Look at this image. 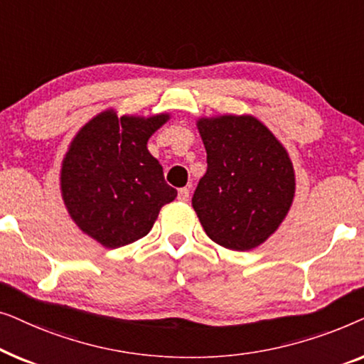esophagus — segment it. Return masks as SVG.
Returning a JSON list of instances; mask_svg holds the SVG:
<instances>
[{
	"mask_svg": "<svg viewBox=\"0 0 364 364\" xmlns=\"http://www.w3.org/2000/svg\"><path fill=\"white\" fill-rule=\"evenodd\" d=\"M188 196H191V191H188L187 187L178 188V196H177L178 200H181V202H187V200H188Z\"/></svg>",
	"mask_w": 364,
	"mask_h": 364,
	"instance_id": "1",
	"label": "esophagus"
}]
</instances>
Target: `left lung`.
<instances>
[{"label": "left lung", "mask_w": 364, "mask_h": 364, "mask_svg": "<svg viewBox=\"0 0 364 364\" xmlns=\"http://www.w3.org/2000/svg\"><path fill=\"white\" fill-rule=\"evenodd\" d=\"M207 172L193 192L203 230L218 245L250 250L277 230L295 193V173L275 136L250 116L198 121Z\"/></svg>", "instance_id": "left-lung-1"}]
</instances>
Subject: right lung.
Returning a JSON list of instances; mask_svg holds the SVG:
<instances>
[{
    "label": "right lung",
    "instance_id": "right-lung-1",
    "mask_svg": "<svg viewBox=\"0 0 364 364\" xmlns=\"http://www.w3.org/2000/svg\"><path fill=\"white\" fill-rule=\"evenodd\" d=\"M166 114L149 119L102 112L74 139L61 171L63 198L82 232L107 248L146 237L177 197L147 141Z\"/></svg>",
    "mask_w": 364,
    "mask_h": 364
}]
</instances>
